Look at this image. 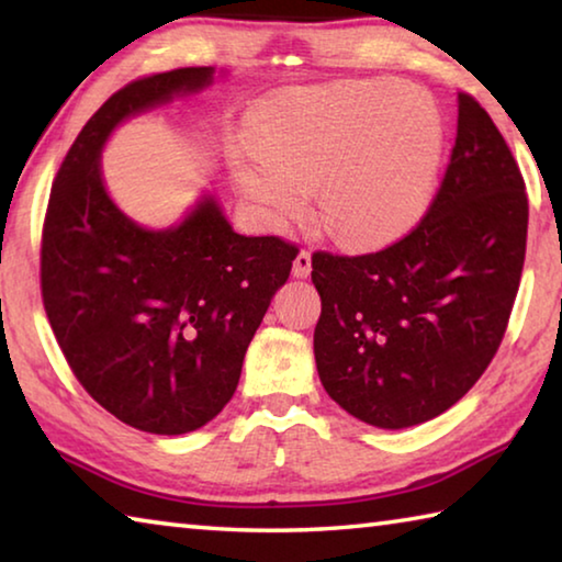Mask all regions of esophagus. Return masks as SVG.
Returning a JSON list of instances; mask_svg holds the SVG:
<instances>
[{"label": "esophagus", "instance_id": "1", "mask_svg": "<svg viewBox=\"0 0 562 562\" xmlns=\"http://www.w3.org/2000/svg\"><path fill=\"white\" fill-rule=\"evenodd\" d=\"M310 270H312V255L307 250L297 252V258H294V262H292L294 278H307Z\"/></svg>", "mask_w": 562, "mask_h": 562}]
</instances>
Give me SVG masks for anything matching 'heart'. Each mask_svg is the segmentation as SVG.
<instances>
[{
  "label": "heart",
  "mask_w": 562,
  "mask_h": 562,
  "mask_svg": "<svg viewBox=\"0 0 562 562\" xmlns=\"http://www.w3.org/2000/svg\"><path fill=\"white\" fill-rule=\"evenodd\" d=\"M439 103L404 81L292 91L258 111L252 158L233 160L237 188L270 225L317 190L319 221L345 245L394 240L429 207L443 156Z\"/></svg>",
  "instance_id": "b5f03b06"
}]
</instances>
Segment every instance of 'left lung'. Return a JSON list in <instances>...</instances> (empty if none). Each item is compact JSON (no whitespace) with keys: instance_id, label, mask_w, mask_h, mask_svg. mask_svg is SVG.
<instances>
[{"instance_id":"8db88e82","label":"left lung","mask_w":562,"mask_h":562,"mask_svg":"<svg viewBox=\"0 0 562 562\" xmlns=\"http://www.w3.org/2000/svg\"><path fill=\"white\" fill-rule=\"evenodd\" d=\"M528 195L496 123L459 93V131L429 213L379 252L312 255L319 382L359 422L408 429L486 372L520 284Z\"/></svg>"}]
</instances>
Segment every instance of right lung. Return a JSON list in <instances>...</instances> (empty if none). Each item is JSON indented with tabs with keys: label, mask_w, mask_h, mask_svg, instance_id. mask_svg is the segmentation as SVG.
I'll use <instances>...</instances> for the list:
<instances>
[{
	"label": "right lung",
	"mask_w": 562,
	"mask_h": 562,
	"mask_svg": "<svg viewBox=\"0 0 562 562\" xmlns=\"http://www.w3.org/2000/svg\"><path fill=\"white\" fill-rule=\"evenodd\" d=\"M213 66L123 87L76 136L42 235L44 310L71 372L119 422L178 436L231 402L247 345L290 278L297 247L233 231L215 195L150 231L111 201L101 150L123 121L215 79Z\"/></svg>",
	"instance_id": "obj_1"
}]
</instances>
